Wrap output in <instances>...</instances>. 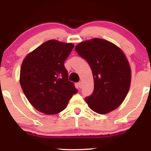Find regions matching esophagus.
I'll return each instance as SVG.
<instances>
[{
	"instance_id": "obj_1",
	"label": "esophagus",
	"mask_w": 151,
	"mask_h": 151,
	"mask_svg": "<svg viewBox=\"0 0 151 151\" xmlns=\"http://www.w3.org/2000/svg\"><path fill=\"white\" fill-rule=\"evenodd\" d=\"M78 86H79V88H81L82 87V82H79L78 83Z\"/></svg>"
}]
</instances>
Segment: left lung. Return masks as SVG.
Instances as JSON below:
<instances>
[{"mask_svg": "<svg viewBox=\"0 0 151 151\" xmlns=\"http://www.w3.org/2000/svg\"><path fill=\"white\" fill-rule=\"evenodd\" d=\"M75 49L87 61L93 76V92L85 98L88 106L99 114L115 110L125 99L131 84V68L123 51L101 38L80 42Z\"/></svg>", "mask_w": 151, "mask_h": 151, "instance_id": "1", "label": "left lung"}]
</instances>
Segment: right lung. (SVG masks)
<instances>
[{
	"label": "right lung",
	"mask_w": 151,
	"mask_h": 151,
	"mask_svg": "<svg viewBox=\"0 0 151 151\" xmlns=\"http://www.w3.org/2000/svg\"><path fill=\"white\" fill-rule=\"evenodd\" d=\"M74 45L55 40L47 41L22 62L20 83L26 98L36 110L57 114L67 107L78 89L68 79L65 61Z\"/></svg>",
	"instance_id": "obj_1"
}]
</instances>
